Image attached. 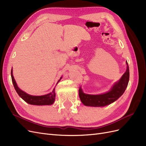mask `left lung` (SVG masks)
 I'll list each match as a JSON object with an SVG mask.
<instances>
[{
    "instance_id": "obj_1",
    "label": "left lung",
    "mask_w": 146,
    "mask_h": 146,
    "mask_svg": "<svg viewBox=\"0 0 146 146\" xmlns=\"http://www.w3.org/2000/svg\"><path fill=\"white\" fill-rule=\"evenodd\" d=\"M127 70L119 81L115 83L111 90L102 95H88L83 93L81 87L79 89V96L85 106L92 107H104L110 104L118 99L125 92L129 81V67L127 62Z\"/></svg>"
}]
</instances>
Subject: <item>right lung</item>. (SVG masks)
Instances as JSON below:
<instances>
[{
  "mask_svg": "<svg viewBox=\"0 0 146 146\" xmlns=\"http://www.w3.org/2000/svg\"><path fill=\"white\" fill-rule=\"evenodd\" d=\"M11 76L12 79V82L13 84L14 87H15V90L17 94L22 99H23L28 104H30L31 105H36V106H42V105H51L53 104V102L55 100V88L53 89L52 92L48 94V95H45L43 96H32L29 94L26 93L25 92H23L21 89L19 88L17 86V84L15 81V78L13 77V70L11 69ZM60 79L59 80L58 83L60 81ZM57 83V84H58Z\"/></svg>",
  "mask_w": 146,
  "mask_h": 146,
  "instance_id": "1",
  "label": "right lung"
}]
</instances>
